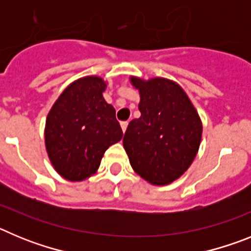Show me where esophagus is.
I'll return each instance as SVG.
<instances>
[{
    "label": "esophagus",
    "mask_w": 251,
    "mask_h": 251,
    "mask_svg": "<svg viewBox=\"0 0 251 251\" xmlns=\"http://www.w3.org/2000/svg\"><path fill=\"white\" fill-rule=\"evenodd\" d=\"M121 127H122V130H123V133L126 132V130H127V127H128V122H122Z\"/></svg>",
    "instance_id": "34e87169"
}]
</instances>
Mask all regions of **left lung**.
I'll return each mask as SVG.
<instances>
[{
	"instance_id": "left-lung-1",
	"label": "left lung",
	"mask_w": 251,
	"mask_h": 251,
	"mask_svg": "<svg viewBox=\"0 0 251 251\" xmlns=\"http://www.w3.org/2000/svg\"><path fill=\"white\" fill-rule=\"evenodd\" d=\"M139 90L141 117L128 124L124 150L137 174L153 185H168L191 166L200 147L202 124L178 84L130 77Z\"/></svg>"
}]
</instances>
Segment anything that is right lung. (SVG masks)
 <instances>
[{"label": "right lung", "instance_id": "obj_1", "mask_svg": "<svg viewBox=\"0 0 251 251\" xmlns=\"http://www.w3.org/2000/svg\"><path fill=\"white\" fill-rule=\"evenodd\" d=\"M104 90L101 77H81L64 90L48 115L49 158L69 181H83L95 174L105 151L123 137L115 109L104 100Z\"/></svg>", "mask_w": 251, "mask_h": 251}]
</instances>
